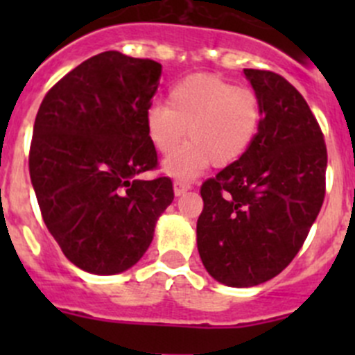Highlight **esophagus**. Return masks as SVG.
I'll return each mask as SVG.
<instances>
[{
    "instance_id": "esophagus-1",
    "label": "esophagus",
    "mask_w": 355,
    "mask_h": 355,
    "mask_svg": "<svg viewBox=\"0 0 355 355\" xmlns=\"http://www.w3.org/2000/svg\"><path fill=\"white\" fill-rule=\"evenodd\" d=\"M191 187H192V185L189 184V182H185V180H177V182H175V184H173L175 196H184L185 192L191 191Z\"/></svg>"
}]
</instances>
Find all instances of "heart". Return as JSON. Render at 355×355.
Segmentation results:
<instances>
[{"label":"heart","instance_id":"obj_1","mask_svg":"<svg viewBox=\"0 0 355 355\" xmlns=\"http://www.w3.org/2000/svg\"><path fill=\"white\" fill-rule=\"evenodd\" d=\"M261 123V103L249 87H237L213 73H196L171 85L166 106L146 113V134L153 148L170 155L187 128L189 144L163 164L164 173L191 180L207 163L228 166L252 146Z\"/></svg>","mask_w":355,"mask_h":355}]
</instances>
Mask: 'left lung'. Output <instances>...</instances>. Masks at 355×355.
Returning <instances> with one entry per match:
<instances>
[{"label": "left lung", "instance_id": "left-lung-1", "mask_svg": "<svg viewBox=\"0 0 355 355\" xmlns=\"http://www.w3.org/2000/svg\"><path fill=\"white\" fill-rule=\"evenodd\" d=\"M261 103L252 146L200 185L198 249L228 287L277 277L299 252L327 189V144L316 116L282 75L245 68Z\"/></svg>", "mask_w": 355, "mask_h": 355}]
</instances>
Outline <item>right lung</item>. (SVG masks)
I'll list each match as a JSON object with an SVG mask.
<instances>
[{
    "label": "right lung",
    "mask_w": 355,
    "mask_h": 355,
    "mask_svg": "<svg viewBox=\"0 0 355 355\" xmlns=\"http://www.w3.org/2000/svg\"><path fill=\"white\" fill-rule=\"evenodd\" d=\"M161 65L105 51L68 71L39 106L28 171L42 220L70 263L94 275L134 266L171 204V178L157 168L146 113Z\"/></svg>",
    "instance_id": "add662e5"
}]
</instances>
